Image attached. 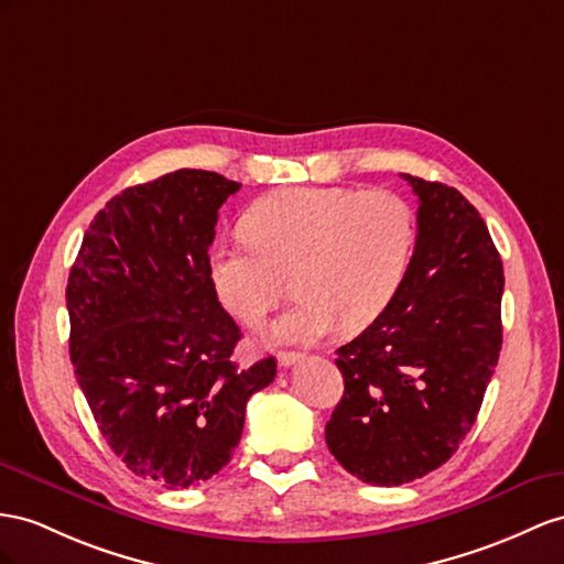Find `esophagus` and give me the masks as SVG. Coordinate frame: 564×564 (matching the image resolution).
Wrapping results in <instances>:
<instances>
[{
    "label": "esophagus",
    "instance_id": "34e87169",
    "mask_svg": "<svg viewBox=\"0 0 564 564\" xmlns=\"http://www.w3.org/2000/svg\"><path fill=\"white\" fill-rule=\"evenodd\" d=\"M300 359H302L300 352H279V367L288 369V367H293L295 362H300Z\"/></svg>",
    "mask_w": 564,
    "mask_h": 564
}]
</instances>
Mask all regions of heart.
Returning a JSON list of instances; mask_svg holds the SVG:
<instances>
[{"mask_svg":"<svg viewBox=\"0 0 564 564\" xmlns=\"http://www.w3.org/2000/svg\"><path fill=\"white\" fill-rule=\"evenodd\" d=\"M245 236L212 250V281L226 310L259 326L293 276L297 305L271 328L279 343L310 345L343 324L371 326L391 307L412 262L416 216L391 191L283 187L259 197Z\"/></svg>","mask_w":564,"mask_h":564,"instance_id":"heart-1","label":"heart"}]
</instances>
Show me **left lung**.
I'll return each mask as SVG.
<instances>
[{
	"mask_svg": "<svg viewBox=\"0 0 564 564\" xmlns=\"http://www.w3.org/2000/svg\"><path fill=\"white\" fill-rule=\"evenodd\" d=\"M416 245L395 300L336 350L345 391L326 424L340 465L371 486L438 469L479 414L502 345V262L469 199L402 173Z\"/></svg>",
	"mask_w": 564,
	"mask_h": 564,
	"instance_id": "1",
	"label": "left lung"
}]
</instances>
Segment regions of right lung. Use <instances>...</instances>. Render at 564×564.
Instances as JSON below:
<instances>
[{
    "mask_svg": "<svg viewBox=\"0 0 564 564\" xmlns=\"http://www.w3.org/2000/svg\"><path fill=\"white\" fill-rule=\"evenodd\" d=\"M240 183L178 169L126 187L85 230L66 285L70 362L113 455L166 488L207 481L240 441L276 359H230L240 328L209 269L219 207Z\"/></svg>",
    "mask_w": 564,
    "mask_h": 564,
    "instance_id": "right-lung-1",
    "label": "right lung"
}]
</instances>
